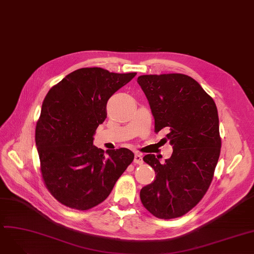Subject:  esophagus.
Wrapping results in <instances>:
<instances>
[{"label": "esophagus", "instance_id": "34e87169", "mask_svg": "<svg viewBox=\"0 0 254 254\" xmlns=\"http://www.w3.org/2000/svg\"><path fill=\"white\" fill-rule=\"evenodd\" d=\"M133 162H134L135 164H141V163L143 162V160H142V156H141L140 154H138V153H135Z\"/></svg>", "mask_w": 254, "mask_h": 254}]
</instances>
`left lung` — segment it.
Here are the masks:
<instances>
[{
	"mask_svg": "<svg viewBox=\"0 0 254 254\" xmlns=\"http://www.w3.org/2000/svg\"><path fill=\"white\" fill-rule=\"evenodd\" d=\"M137 82L149 101L155 132L168 130L174 149L164 163L152 154L143 157L156 179L142 187L140 200L157 218H177L196 206L212 182L221 149L218 112L211 96L188 75H140Z\"/></svg>",
	"mask_w": 254,
	"mask_h": 254,
	"instance_id": "obj_1",
	"label": "left lung"
}]
</instances>
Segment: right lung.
Listing matches in <instances>:
<instances>
[{"instance_id": "add662e5", "label": "right lung", "mask_w": 254, "mask_h": 254, "mask_svg": "<svg viewBox=\"0 0 254 254\" xmlns=\"http://www.w3.org/2000/svg\"><path fill=\"white\" fill-rule=\"evenodd\" d=\"M136 75L81 68L66 75L42 103L35 140L44 183L65 206L89 210L102 202L133 161L126 148L105 153L93 144L106 118V103Z\"/></svg>"}]
</instances>
